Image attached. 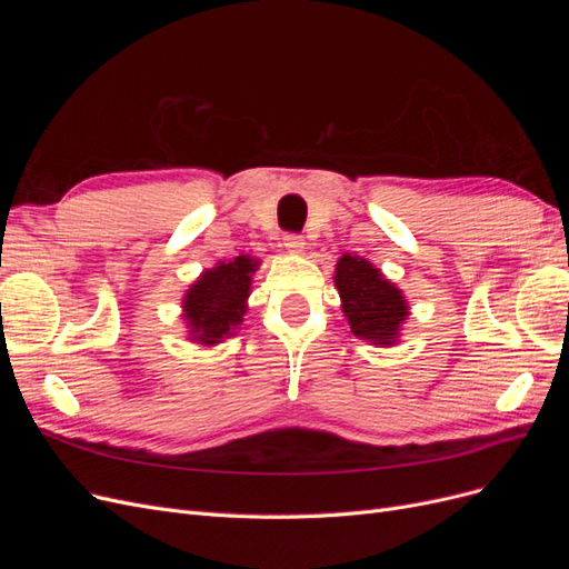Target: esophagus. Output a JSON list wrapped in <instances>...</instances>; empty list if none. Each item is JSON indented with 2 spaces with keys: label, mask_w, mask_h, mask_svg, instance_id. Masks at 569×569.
Segmentation results:
<instances>
[{
  "label": "esophagus",
  "mask_w": 569,
  "mask_h": 569,
  "mask_svg": "<svg viewBox=\"0 0 569 569\" xmlns=\"http://www.w3.org/2000/svg\"><path fill=\"white\" fill-rule=\"evenodd\" d=\"M282 244H284V249L289 253H301L306 249V242H303L301 234H284L282 237Z\"/></svg>",
  "instance_id": "34e87169"
}]
</instances>
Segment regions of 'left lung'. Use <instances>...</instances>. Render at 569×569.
Here are the masks:
<instances>
[{"mask_svg":"<svg viewBox=\"0 0 569 569\" xmlns=\"http://www.w3.org/2000/svg\"><path fill=\"white\" fill-rule=\"evenodd\" d=\"M335 284L341 297L343 316L351 332L372 343H391L408 316V306L382 272L370 266L366 258L343 253L335 270Z\"/></svg>","mask_w":569,"mask_h":569,"instance_id":"1","label":"left lung"}]
</instances>
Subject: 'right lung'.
Here are the masks:
<instances>
[{"label":"right lung","mask_w":569,"mask_h":569,"mask_svg":"<svg viewBox=\"0 0 569 569\" xmlns=\"http://www.w3.org/2000/svg\"><path fill=\"white\" fill-rule=\"evenodd\" d=\"M256 266L253 258L237 256L230 263L206 270L187 291L184 318L197 337L194 341L218 343L242 322Z\"/></svg>","instance_id":"add662e5"}]
</instances>
